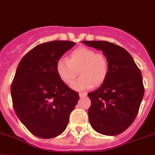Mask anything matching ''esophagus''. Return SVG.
Segmentation results:
<instances>
[{"label": "esophagus", "instance_id": "esophagus-1", "mask_svg": "<svg viewBox=\"0 0 155 155\" xmlns=\"http://www.w3.org/2000/svg\"><path fill=\"white\" fill-rule=\"evenodd\" d=\"M87 94L86 93H79V96H80V97H85Z\"/></svg>", "mask_w": 155, "mask_h": 155}]
</instances>
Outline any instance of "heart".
Here are the masks:
<instances>
[{"mask_svg":"<svg viewBox=\"0 0 155 155\" xmlns=\"http://www.w3.org/2000/svg\"><path fill=\"white\" fill-rule=\"evenodd\" d=\"M80 69L81 77L72 87L77 90L92 89L106 78L108 71V60L104 54L86 47H80L70 54V59L61 58L56 63L58 75L67 85L72 84Z\"/></svg>","mask_w":155,"mask_h":155,"instance_id":"1","label":"heart"}]
</instances>
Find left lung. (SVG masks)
<instances>
[{
  "mask_svg": "<svg viewBox=\"0 0 155 155\" xmlns=\"http://www.w3.org/2000/svg\"><path fill=\"white\" fill-rule=\"evenodd\" d=\"M101 50L108 60L103 84L89 93V119L93 128L105 135L124 132L134 122L144 95L142 74L126 50L108 41H83Z\"/></svg>",
  "mask_w": 155,
  "mask_h": 155,
  "instance_id": "left-lung-1",
  "label": "left lung"
}]
</instances>
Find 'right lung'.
<instances>
[{
  "label": "right lung",
  "instance_id": "add662e5",
  "mask_svg": "<svg viewBox=\"0 0 155 155\" xmlns=\"http://www.w3.org/2000/svg\"><path fill=\"white\" fill-rule=\"evenodd\" d=\"M74 42L54 40L37 45L20 62L11 85L16 116L31 134L51 139L62 134L79 100L58 75L56 63Z\"/></svg>",
  "mask_w": 155,
  "mask_h": 155
}]
</instances>
